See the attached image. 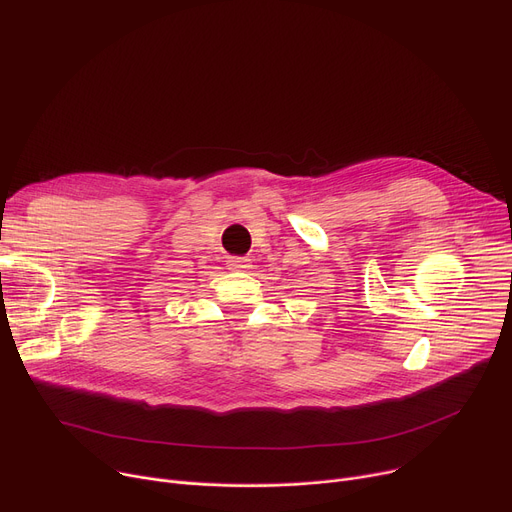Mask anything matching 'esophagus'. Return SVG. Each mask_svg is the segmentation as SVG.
Instances as JSON below:
<instances>
[{
    "label": "esophagus",
    "mask_w": 512,
    "mask_h": 512,
    "mask_svg": "<svg viewBox=\"0 0 512 512\" xmlns=\"http://www.w3.org/2000/svg\"><path fill=\"white\" fill-rule=\"evenodd\" d=\"M228 267H230V270H247V267H249V259L247 257H230L228 259Z\"/></svg>",
    "instance_id": "obj_1"
}]
</instances>
